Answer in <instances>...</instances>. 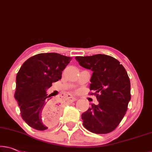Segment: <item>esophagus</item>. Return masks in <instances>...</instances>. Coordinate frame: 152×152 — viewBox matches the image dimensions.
Wrapping results in <instances>:
<instances>
[{
	"label": "esophagus",
	"mask_w": 152,
	"mask_h": 152,
	"mask_svg": "<svg viewBox=\"0 0 152 152\" xmlns=\"http://www.w3.org/2000/svg\"><path fill=\"white\" fill-rule=\"evenodd\" d=\"M68 98H69L70 102H75V101L77 100V98L74 97V96H72L71 95H69V97Z\"/></svg>",
	"instance_id": "esophagus-1"
}]
</instances>
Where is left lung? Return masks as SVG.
<instances>
[{
    "label": "left lung",
    "instance_id": "1",
    "mask_svg": "<svg viewBox=\"0 0 152 152\" xmlns=\"http://www.w3.org/2000/svg\"><path fill=\"white\" fill-rule=\"evenodd\" d=\"M80 66L92 72L90 90L95 91L99 103L91 104L81 114L83 125L95 134L116 129L126 113L130 101V81L125 68L113 57L103 54L77 56Z\"/></svg>",
    "mask_w": 152,
    "mask_h": 152
}]
</instances>
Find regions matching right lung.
I'll list each match as a JSON object with an SVG mask.
<instances>
[{"mask_svg":"<svg viewBox=\"0 0 152 152\" xmlns=\"http://www.w3.org/2000/svg\"><path fill=\"white\" fill-rule=\"evenodd\" d=\"M71 59L56 53L37 54L25 61L17 73L14 97L23 119L34 129L43 131L56 125L60 109L46 90L61 80Z\"/></svg>","mask_w":152,"mask_h":152,"instance_id":"right-lung-1","label":"right lung"}]
</instances>
